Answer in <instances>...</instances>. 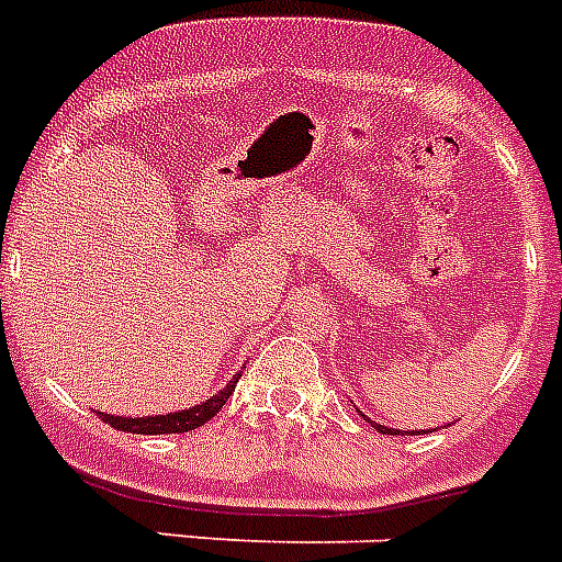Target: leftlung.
Instances as JSON below:
<instances>
[{"label": "left lung", "instance_id": "8db88e82", "mask_svg": "<svg viewBox=\"0 0 562 562\" xmlns=\"http://www.w3.org/2000/svg\"><path fill=\"white\" fill-rule=\"evenodd\" d=\"M371 426H374L376 431H380V434H403V431H397V428H385V426H376L374 419H371ZM405 434H419V431H405ZM423 434H426V431H423Z\"/></svg>", "mask_w": 562, "mask_h": 562}]
</instances>
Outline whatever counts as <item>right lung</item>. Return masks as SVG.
I'll return each instance as SVG.
<instances>
[{
  "instance_id": "right-lung-1",
  "label": "right lung",
  "mask_w": 562,
  "mask_h": 562,
  "mask_svg": "<svg viewBox=\"0 0 562 562\" xmlns=\"http://www.w3.org/2000/svg\"><path fill=\"white\" fill-rule=\"evenodd\" d=\"M243 374H234L228 385H225L220 394H214L205 403L193 405L188 412H173V414H157V417H113V414H102V423H108L116 431H131V434H182L193 431V428L205 426L211 417H216V412H223V405L228 403V397L234 394V385Z\"/></svg>"
}]
</instances>
